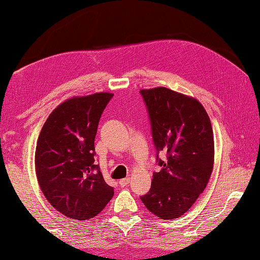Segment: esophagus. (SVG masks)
Returning a JSON list of instances; mask_svg holds the SVG:
<instances>
[{"label": "esophagus", "instance_id": "esophagus-1", "mask_svg": "<svg viewBox=\"0 0 260 260\" xmlns=\"http://www.w3.org/2000/svg\"><path fill=\"white\" fill-rule=\"evenodd\" d=\"M129 181H131V178H124V179H121V180H119V185L120 186H127L129 184Z\"/></svg>", "mask_w": 260, "mask_h": 260}]
</instances>
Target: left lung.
<instances>
[{
  "instance_id": "8db88e82",
  "label": "left lung",
  "mask_w": 260,
  "mask_h": 260,
  "mask_svg": "<svg viewBox=\"0 0 260 260\" xmlns=\"http://www.w3.org/2000/svg\"><path fill=\"white\" fill-rule=\"evenodd\" d=\"M149 110L152 136L162 169L141 200L162 220L180 217L206 188L214 167V136L206 110L197 99L165 86L141 90Z\"/></svg>"
}]
</instances>
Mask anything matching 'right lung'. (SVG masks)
I'll return each instance as SVG.
<instances>
[{"label":"right lung","mask_w":260,"mask_h":260,"mask_svg":"<svg viewBox=\"0 0 260 260\" xmlns=\"http://www.w3.org/2000/svg\"><path fill=\"white\" fill-rule=\"evenodd\" d=\"M110 92L72 96L50 113L38 136L36 175L50 205L73 220H89L104 210L114 188L94 165V139Z\"/></svg>","instance_id":"right-lung-1"}]
</instances>
